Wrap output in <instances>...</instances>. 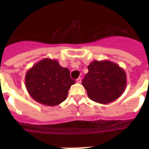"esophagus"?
Here are the masks:
<instances>
[{
  "instance_id": "34e87169",
  "label": "esophagus",
  "mask_w": 149,
  "mask_h": 149,
  "mask_svg": "<svg viewBox=\"0 0 149 149\" xmlns=\"http://www.w3.org/2000/svg\"><path fill=\"white\" fill-rule=\"evenodd\" d=\"M82 81V79L80 78V77H79V78H77V83H78V84H80Z\"/></svg>"
}]
</instances>
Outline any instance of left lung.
Masks as SVG:
<instances>
[{"instance_id": "1", "label": "left lung", "mask_w": 149, "mask_h": 149, "mask_svg": "<svg viewBox=\"0 0 149 149\" xmlns=\"http://www.w3.org/2000/svg\"><path fill=\"white\" fill-rule=\"evenodd\" d=\"M89 98L107 104L122 95L127 86L124 69L109 60H94L88 65V72L82 81Z\"/></svg>"}]
</instances>
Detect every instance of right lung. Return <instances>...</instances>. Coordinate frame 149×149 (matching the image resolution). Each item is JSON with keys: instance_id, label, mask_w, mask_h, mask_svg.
<instances>
[{"instance_id": "1", "label": "right lung", "mask_w": 149, "mask_h": 149, "mask_svg": "<svg viewBox=\"0 0 149 149\" xmlns=\"http://www.w3.org/2000/svg\"><path fill=\"white\" fill-rule=\"evenodd\" d=\"M29 95L43 105L56 106L66 99L70 86L75 84L69 69L56 59L45 58L30 68L25 75Z\"/></svg>"}]
</instances>
